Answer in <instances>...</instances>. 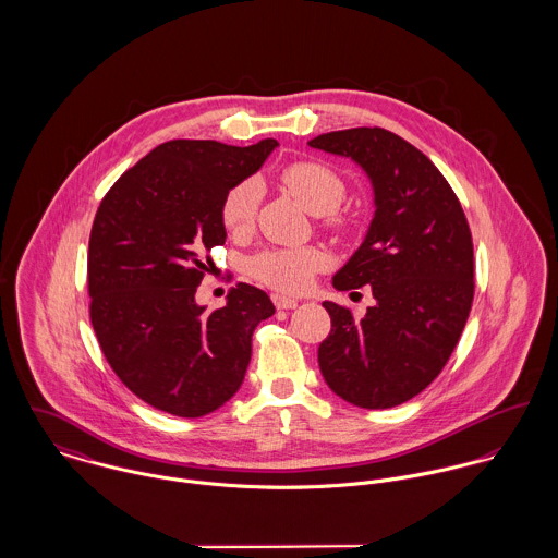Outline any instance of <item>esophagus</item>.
<instances>
[{
	"label": "esophagus",
	"mask_w": 558,
	"mask_h": 558,
	"mask_svg": "<svg viewBox=\"0 0 558 558\" xmlns=\"http://www.w3.org/2000/svg\"><path fill=\"white\" fill-rule=\"evenodd\" d=\"M272 303H275L277 310H296L299 307L296 299H290V296H283V294H272Z\"/></svg>",
	"instance_id": "esophagus-1"
}]
</instances>
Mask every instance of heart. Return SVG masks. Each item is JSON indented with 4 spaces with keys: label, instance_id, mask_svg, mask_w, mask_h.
Listing matches in <instances>:
<instances>
[{
    "label": "heart",
    "instance_id": "1",
    "mask_svg": "<svg viewBox=\"0 0 558 558\" xmlns=\"http://www.w3.org/2000/svg\"><path fill=\"white\" fill-rule=\"evenodd\" d=\"M279 184L312 215L326 217V223L339 228L341 221L335 210L345 199L343 180L328 167L299 160L279 171ZM257 208V184L244 180L232 186L221 204V221L230 232H244L251 228ZM326 264L319 248H268L251 257L248 272L281 292H303L310 288L314 275Z\"/></svg>",
    "mask_w": 558,
    "mask_h": 558
}]
</instances>
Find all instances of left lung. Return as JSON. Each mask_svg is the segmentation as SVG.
I'll list each match as a JSON object with an SVG mask.
<instances>
[{
	"instance_id": "1",
	"label": "left lung",
	"mask_w": 558,
	"mask_h": 558,
	"mask_svg": "<svg viewBox=\"0 0 558 558\" xmlns=\"http://www.w3.org/2000/svg\"><path fill=\"white\" fill-rule=\"evenodd\" d=\"M312 148L352 159L374 186L367 236L332 277L335 290L372 288L356 318L324 301L330 332L319 372L359 408H393L418 396L447 365L475 296L473 236L460 199L412 144L385 129L324 133Z\"/></svg>"
}]
</instances>
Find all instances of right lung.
<instances>
[{
    "label": "right lung",
    "instance_id": "add662e5",
    "mask_svg": "<svg viewBox=\"0 0 558 558\" xmlns=\"http://www.w3.org/2000/svg\"><path fill=\"white\" fill-rule=\"evenodd\" d=\"M279 144L213 140L157 146L102 197L87 251L89 318L118 378L175 416H204L239 391L251 337L275 314L268 294L239 283L228 305L195 303L210 248L226 242V193Z\"/></svg>",
    "mask_w": 558,
    "mask_h": 558
}]
</instances>
